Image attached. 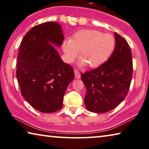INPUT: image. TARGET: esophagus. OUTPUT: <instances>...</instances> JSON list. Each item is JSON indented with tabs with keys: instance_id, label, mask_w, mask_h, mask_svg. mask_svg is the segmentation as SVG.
Returning a JSON list of instances; mask_svg holds the SVG:
<instances>
[{
	"instance_id": "obj_1",
	"label": "esophagus",
	"mask_w": 149,
	"mask_h": 149,
	"mask_svg": "<svg viewBox=\"0 0 149 149\" xmlns=\"http://www.w3.org/2000/svg\"><path fill=\"white\" fill-rule=\"evenodd\" d=\"M74 74H75V77H76L77 79H80V74L78 70H74Z\"/></svg>"
}]
</instances>
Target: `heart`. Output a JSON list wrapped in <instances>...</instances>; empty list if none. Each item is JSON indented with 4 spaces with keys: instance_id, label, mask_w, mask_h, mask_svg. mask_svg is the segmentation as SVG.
<instances>
[{
    "instance_id": "heart-1",
    "label": "heart",
    "mask_w": 149,
    "mask_h": 149,
    "mask_svg": "<svg viewBox=\"0 0 149 149\" xmlns=\"http://www.w3.org/2000/svg\"><path fill=\"white\" fill-rule=\"evenodd\" d=\"M115 46V38L111 34L83 30L74 33L71 40L65 41L63 49L68 63L74 61L80 52V67L89 65L91 67H97L109 59Z\"/></svg>"
}]
</instances>
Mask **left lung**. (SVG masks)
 I'll use <instances>...</instances> for the list:
<instances>
[{
  "label": "left lung",
  "instance_id": "8db88e82",
  "mask_svg": "<svg viewBox=\"0 0 149 149\" xmlns=\"http://www.w3.org/2000/svg\"><path fill=\"white\" fill-rule=\"evenodd\" d=\"M116 47L106 63L96 69L82 73L86 86L84 104L94 113H106L125 99L133 74L132 54L127 42L114 33Z\"/></svg>",
  "mask_w": 149,
  "mask_h": 149
}]
</instances>
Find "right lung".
I'll list each match as a JSON object with an SVG mask.
<instances>
[{"instance_id":"right-lung-1","label":"right lung","mask_w":149,"mask_h":149,"mask_svg":"<svg viewBox=\"0 0 149 149\" xmlns=\"http://www.w3.org/2000/svg\"><path fill=\"white\" fill-rule=\"evenodd\" d=\"M64 40L56 22L33 27L22 41L16 64V77L24 99L36 110L53 113L63 107L68 85L74 78L72 67L65 63L53 47Z\"/></svg>"}]
</instances>
